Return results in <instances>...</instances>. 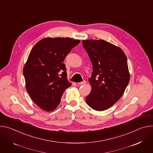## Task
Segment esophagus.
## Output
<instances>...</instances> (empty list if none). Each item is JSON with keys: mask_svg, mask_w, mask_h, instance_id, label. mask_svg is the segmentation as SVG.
Returning <instances> with one entry per match:
<instances>
[{"mask_svg": "<svg viewBox=\"0 0 153 153\" xmlns=\"http://www.w3.org/2000/svg\"><path fill=\"white\" fill-rule=\"evenodd\" d=\"M86 81H85V80H83V82H80V85H85V84H86Z\"/></svg>", "mask_w": 153, "mask_h": 153, "instance_id": "34e87169", "label": "esophagus"}]
</instances>
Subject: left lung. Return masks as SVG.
<instances>
[{"mask_svg":"<svg viewBox=\"0 0 153 153\" xmlns=\"http://www.w3.org/2000/svg\"><path fill=\"white\" fill-rule=\"evenodd\" d=\"M82 45L93 65L86 103L94 110H105L119 100L129 83L127 58L120 48L103 40H85Z\"/></svg>","mask_w":153,"mask_h":153,"instance_id":"1","label":"left lung"}]
</instances>
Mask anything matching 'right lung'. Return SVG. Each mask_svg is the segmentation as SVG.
<instances>
[{"mask_svg": "<svg viewBox=\"0 0 153 153\" xmlns=\"http://www.w3.org/2000/svg\"><path fill=\"white\" fill-rule=\"evenodd\" d=\"M80 42L69 37H47L32 48L23 72L27 92L43 110L56 109L65 89L71 86L63 60Z\"/></svg>", "mask_w": 153, "mask_h": 153, "instance_id": "1", "label": "right lung"}]
</instances>
